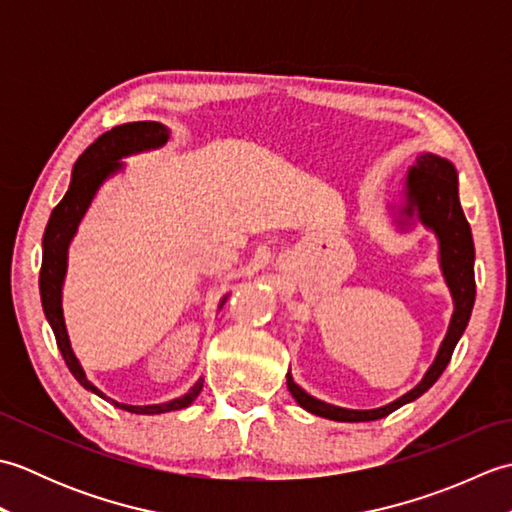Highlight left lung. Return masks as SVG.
Masks as SVG:
<instances>
[{"instance_id":"8db88e82","label":"left lung","mask_w":512,"mask_h":512,"mask_svg":"<svg viewBox=\"0 0 512 512\" xmlns=\"http://www.w3.org/2000/svg\"><path fill=\"white\" fill-rule=\"evenodd\" d=\"M389 215L400 233L411 231L413 224L420 222L438 239V264L453 299V314L447 334H444L438 354L420 383L409 389L407 394L376 409H347L330 405V402L314 398L306 389H301L288 372L286 385L292 398L314 416L336 422H369L385 418L391 411L420 398L447 369L455 345L469 325L475 303V246L471 226L466 222L460 204L458 171H455L453 162L431 154V151H422L409 167L405 182H402V202L389 204Z\"/></svg>"}]
</instances>
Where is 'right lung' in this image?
Wrapping results in <instances>:
<instances>
[{
	"label": "right lung",
	"instance_id": "add662e5",
	"mask_svg": "<svg viewBox=\"0 0 512 512\" xmlns=\"http://www.w3.org/2000/svg\"><path fill=\"white\" fill-rule=\"evenodd\" d=\"M171 138V129L156 121H138V123H125L114 127L112 132H105L94 143L83 151L81 158L74 162L70 187L65 191L63 200L54 206V211L48 220L46 233H43V257H41V273H39V292H41V306L46 312V319L54 332V339L61 350L65 365L72 372V376L79 380L81 387H85L99 398L112 402L114 407L125 409L129 413H138V416H156V413L178 411L187 409L191 402L200 396L202 383L200 378L187 394H182L167 402H158V405H127V402H118L103 391L92 385V380L85 376L83 367L76 358L68 328H65L63 319V281L68 273V250L72 239L79 231V224L83 222L85 213L92 206L96 193L103 184L114 178L116 173L125 171L123 158L143 154V151H154L165 147ZM228 295L222 297L220 308L224 306Z\"/></svg>",
	"mask_w": 512,
	"mask_h": 512
}]
</instances>
